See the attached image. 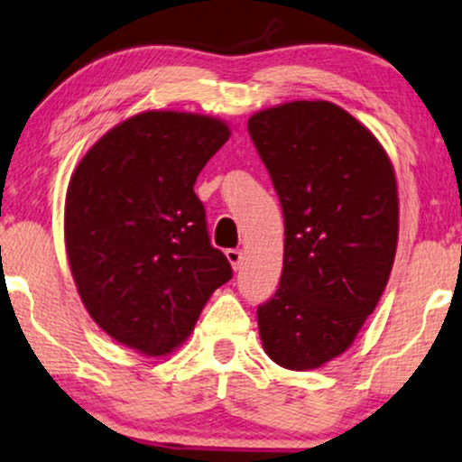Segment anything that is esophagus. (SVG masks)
I'll use <instances>...</instances> for the list:
<instances>
[{
	"mask_svg": "<svg viewBox=\"0 0 462 462\" xmlns=\"http://www.w3.org/2000/svg\"><path fill=\"white\" fill-rule=\"evenodd\" d=\"M225 256H226V261H229L231 263V267L233 269H239V264H242V252H239V250H226L225 252Z\"/></svg>",
	"mask_w": 462,
	"mask_h": 462,
	"instance_id": "obj_1",
	"label": "esophagus"
}]
</instances>
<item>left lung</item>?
<instances>
[{"label":"left lung","mask_w":462,"mask_h":462,"mask_svg":"<svg viewBox=\"0 0 462 462\" xmlns=\"http://www.w3.org/2000/svg\"><path fill=\"white\" fill-rule=\"evenodd\" d=\"M283 210V269L258 307L264 353L315 370L349 349L387 286L400 201L389 155L338 105L294 100L248 119Z\"/></svg>","instance_id":"1"}]
</instances>
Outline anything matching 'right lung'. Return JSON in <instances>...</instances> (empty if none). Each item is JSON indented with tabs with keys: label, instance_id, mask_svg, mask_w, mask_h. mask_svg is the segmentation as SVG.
Wrapping results in <instances>:
<instances>
[{
	"label": "right lung",
	"instance_id": "add662e5",
	"mask_svg": "<svg viewBox=\"0 0 462 462\" xmlns=\"http://www.w3.org/2000/svg\"><path fill=\"white\" fill-rule=\"evenodd\" d=\"M223 119L144 111L92 144L69 180L65 245L90 318L130 349L168 356L233 271L193 191L229 141Z\"/></svg>",
	"mask_w": 462,
	"mask_h": 462
}]
</instances>
